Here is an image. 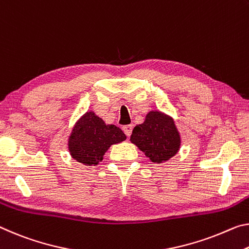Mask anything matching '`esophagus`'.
<instances>
[{
    "instance_id": "1",
    "label": "esophagus",
    "mask_w": 249,
    "mask_h": 249,
    "mask_svg": "<svg viewBox=\"0 0 249 249\" xmlns=\"http://www.w3.org/2000/svg\"><path fill=\"white\" fill-rule=\"evenodd\" d=\"M123 131L126 134V136H131L133 131V125H125L123 126Z\"/></svg>"
}]
</instances>
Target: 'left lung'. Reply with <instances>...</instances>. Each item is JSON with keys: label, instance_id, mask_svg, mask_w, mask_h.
Instances as JSON below:
<instances>
[{"label": "left lung", "instance_id": "left-lung-1", "mask_svg": "<svg viewBox=\"0 0 249 249\" xmlns=\"http://www.w3.org/2000/svg\"><path fill=\"white\" fill-rule=\"evenodd\" d=\"M131 142L149 161L161 164L179 152L181 137L174 118L160 109H152L146 114L143 123L134 127Z\"/></svg>", "mask_w": 249, "mask_h": 249}]
</instances>
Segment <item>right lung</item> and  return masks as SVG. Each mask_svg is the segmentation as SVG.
Listing matches in <instances>:
<instances>
[{"label":"right lung","instance_id":"1","mask_svg":"<svg viewBox=\"0 0 249 249\" xmlns=\"http://www.w3.org/2000/svg\"><path fill=\"white\" fill-rule=\"evenodd\" d=\"M126 140L123 131L105 124L93 110H88L75 122L68 140L72 159L85 166H96L110 146Z\"/></svg>","mask_w":249,"mask_h":249}]
</instances>
